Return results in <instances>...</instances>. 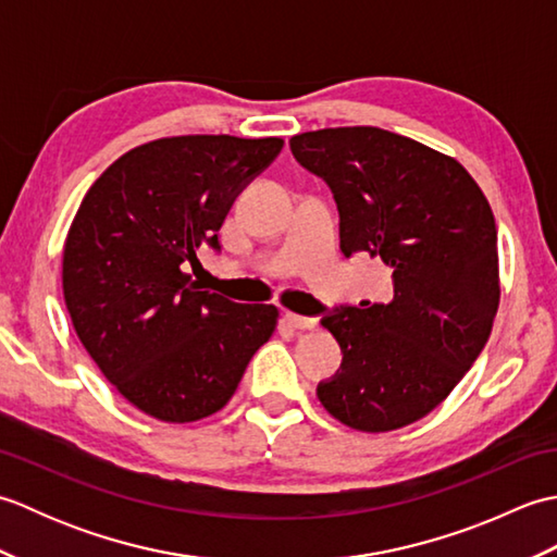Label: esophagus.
<instances>
[{
    "instance_id": "obj_1",
    "label": "esophagus",
    "mask_w": 557,
    "mask_h": 557,
    "mask_svg": "<svg viewBox=\"0 0 557 557\" xmlns=\"http://www.w3.org/2000/svg\"><path fill=\"white\" fill-rule=\"evenodd\" d=\"M287 323H289L292 327H297V330H311V327L318 325L315 318L299 315V313H287Z\"/></svg>"
}]
</instances>
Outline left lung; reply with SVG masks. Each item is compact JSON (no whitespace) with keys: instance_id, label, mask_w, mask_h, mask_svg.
<instances>
[{"instance_id":"1","label":"left lung","mask_w":557,"mask_h":557,"mask_svg":"<svg viewBox=\"0 0 557 557\" xmlns=\"http://www.w3.org/2000/svg\"><path fill=\"white\" fill-rule=\"evenodd\" d=\"M289 148L333 191L342 253L381 256L395 287L389 304L323 318L342 366L318 399L349 429H401L441 405L486 347L500 301L493 210L455 158L385 128H321Z\"/></svg>"}]
</instances>
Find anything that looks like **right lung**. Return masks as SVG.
Segmentation results:
<instances>
[{
	"label": "right lung",
	"instance_id": "1",
	"mask_svg": "<svg viewBox=\"0 0 557 557\" xmlns=\"http://www.w3.org/2000/svg\"><path fill=\"white\" fill-rule=\"evenodd\" d=\"M282 138L174 136L128 150L88 188L64 244L71 323L104 377L148 417L206 419L275 333L272 304L200 289L186 265Z\"/></svg>",
	"mask_w": 557,
	"mask_h": 557
}]
</instances>
